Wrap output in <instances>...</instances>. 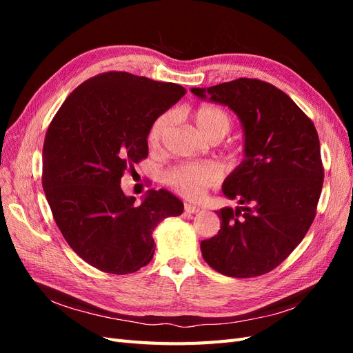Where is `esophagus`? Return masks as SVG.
Listing matches in <instances>:
<instances>
[{"label":"esophagus","mask_w":353,"mask_h":353,"mask_svg":"<svg viewBox=\"0 0 353 353\" xmlns=\"http://www.w3.org/2000/svg\"><path fill=\"white\" fill-rule=\"evenodd\" d=\"M184 209H185V212H187V213H199V212H200V208H199V206H194V205H187V203H185Z\"/></svg>","instance_id":"1"}]
</instances>
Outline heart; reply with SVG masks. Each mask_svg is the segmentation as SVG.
Instances as JSON below:
<instances>
[{"instance_id":"obj_1","label":"heart","mask_w":353,"mask_h":353,"mask_svg":"<svg viewBox=\"0 0 353 353\" xmlns=\"http://www.w3.org/2000/svg\"><path fill=\"white\" fill-rule=\"evenodd\" d=\"M172 123V114L157 116L147 134L148 144L159 147L162 138ZM194 123L199 132L208 140H221L231 128V116L219 105L203 104L194 112ZM221 179V169L213 163H181L170 168L165 181L176 193L187 199H199L208 187L215 185Z\"/></svg>"}]
</instances>
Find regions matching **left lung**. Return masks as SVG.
Segmentation results:
<instances>
[{
    "label": "left lung",
    "mask_w": 353,
    "mask_h": 353,
    "mask_svg": "<svg viewBox=\"0 0 353 353\" xmlns=\"http://www.w3.org/2000/svg\"><path fill=\"white\" fill-rule=\"evenodd\" d=\"M199 99L227 105L243 128V160L222 184L237 200L222 208L215 237L200 243L213 270L236 279L272 271L303 240L315 218L324 169L311 119L274 85L240 78L191 88Z\"/></svg>",
    "instance_id": "1"
}]
</instances>
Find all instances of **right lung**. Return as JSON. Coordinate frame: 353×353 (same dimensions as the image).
Segmentation results:
<instances>
[{
    "label": "right lung",
    "mask_w": 353,
    "mask_h": 353,
    "mask_svg": "<svg viewBox=\"0 0 353 353\" xmlns=\"http://www.w3.org/2000/svg\"><path fill=\"white\" fill-rule=\"evenodd\" d=\"M185 94L172 82L109 72L81 83L50 123L42 187L63 237L79 258L109 274H131L153 259V231L184 205L148 190L141 205L125 196L126 168L148 154L147 134Z\"/></svg>",
    "instance_id": "add662e5"
}]
</instances>
